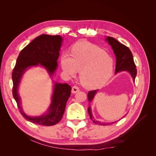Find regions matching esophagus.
<instances>
[{"label":"esophagus","instance_id":"esophagus-1","mask_svg":"<svg viewBox=\"0 0 156 156\" xmlns=\"http://www.w3.org/2000/svg\"><path fill=\"white\" fill-rule=\"evenodd\" d=\"M79 90H80V89H79L78 87H76V86H74L72 88V92L73 94L76 93V92H78Z\"/></svg>","mask_w":156,"mask_h":156}]
</instances>
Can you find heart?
Segmentation results:
<instances>
[{
    "label": "heart",
    "instance_id": "heart-1",
    "mask_svg": "<svg viewBox=\"0 0 156 156\" xmlns=\"http://www.w3.org/2000/svg\"><path fill=\"white\" fill-rule=\"evenodd\" d=\"M61 65L64 71L74 76L80 71L79 79L87 88L103 86L113 72V59L103 49L90 43L81 41L73 46L71 55L63 53Z\"/></svg>",
    "mask_w": 156,
    "mask_h": 156
}]
</instances>
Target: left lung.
Listing matches in <instances>:
<instances>
[{
    "instance_id": "1",
    "label": "left lung",
    "mask_w": 156,
    "mask_h": 156,
    "mask_svg": "<svg viewBox=\"0 0 156 156\" xmlns=\"http://www.w3.org/2000/svg\"><path fill=\"white\" fill-rule=\"evenodd\" d=\"M106 40L108 42L109 45H111V48L113 49L114 54L116 56V60L117 61H116L115 74H117V72H119L127 71L129 72V74H131L134 81L137 75V69L134 63L133 54H132L130 49L127 46L121 44L120 42L118 41L117 39H115L113 37H107L106 38ZM97 91L98 90H91L88 92L87 97L89 102H91L93 100ZM88 112L89 115H90V119L92 121V122H94L96 124L101 125H108L115 123L117 122L115 121L112 122H101L100 121H97V120H95L93 116H92L90 107H88ZM124 117H122V118Z\"/></svg>"
}]
</instances>
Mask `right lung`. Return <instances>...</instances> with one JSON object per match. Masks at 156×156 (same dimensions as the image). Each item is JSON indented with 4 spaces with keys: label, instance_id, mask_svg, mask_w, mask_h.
<instances>
[{
    "label": "right lung",
    "instance_id": "add662e5",
    "mask_svg": "<svg viewBox=\"0 0 156 156\" xmlns=\"http://www.w3.org/2000/svg\"><path fill=\"white\" fill-rule=\"evenodd\" d=\"M62 40L59 35L43 34L38 36L19 53L12 70V96L23 117L33 123L43 126L54 125L61 120L64 113L66 102L72 90L71 87L68 84L55 82L48 112L39 117H29L23 112L18 94L22 76L29 67L40 65L47 69L50 76L54 74L58 66L57 60Z\"/></svg>",
    "mask_w": 156,
    "mask_h": 156
}]
</instances>
